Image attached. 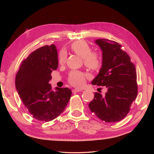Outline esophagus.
<instances>
[{"label": "esophagus", "instance_id": "esophagus-1", "mask_svg": "<svg viewBox=\"0 0 154 154\" xmlns=\"http://www.w3.org/2000/svg\"><path fill=\"white\" fill-rule=\"evenodd\" d=\"M72 92H81V91H83V90L82 89H79V88H74V89H72Z\"/></svg>", "mask_w": 154, "mask_h": 154}]
</instances>
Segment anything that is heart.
<instances>
[{
  "mask_svg": "<svg viewBox=\"0 0 154 154\" xmlns=\"http://www.w3.org/2000/svg\"><path fill=\"white\" fill-rule=\"evenodd\" d=\"M71 49L79 57L83 58L85 66L92 70L98 69L101 66V59L100 55L96 52H91L90 46L84 40H78L71 45ZM66 54L64 51H61L59 54L58 62L63 64L66 62ZM69 82L71 85L80 87L85 82V74L79 71H72L70 72Z\"/></svg>",
  "mask_w": 154,
  "mask_h": 154,
  "instance_id": "obj_1",
  "label": "heart"
}]
</instances>
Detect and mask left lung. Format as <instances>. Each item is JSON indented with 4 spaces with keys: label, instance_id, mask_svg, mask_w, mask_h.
<instances>
[{
    "label": "left lung",
    "instance_id": "obj_1",
    "mask_svg": "<svg viewBox=\"0 0 154 154\" xmlns=\"http://www.w3.org/2000/svg\"><path fill=\"white\" fill-rule=\"evenodd\" d=\"M94 42L102 51V66L91 83L104 86L107 91L104 95L95 92L88 106L102 121L118 122L128 113L137 95L136 67L118 43L106 39Z\"/></svg>",
    "mask_w": 154,
    "mask_h": 154
}]
</instances>
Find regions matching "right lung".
<instances>
[{
	"instance_id": "1",
	"label": "right lung",
	"mask_w": 154,
	"mask_h": 154,
	"mask_svg": "<svg viewBox=\"0 0 154 154\" xmlns=\"http://www.w3.org/2000/svg\"><path fill=\"white\" fill-rule=\"evenodd\" d=\"M58 66L54 44L45 45L23 60L16 75V89L27 110L36 119L50 122L61 114L71 98L68 88L56 87L49 82L51 73Z\"/></svg>"
}]
</instances>
